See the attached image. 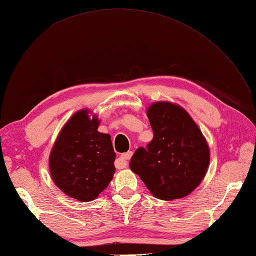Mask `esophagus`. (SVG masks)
I'll return each instance as SVG.
<instances>
[{
	"mask_svg": "<svg viewBox=\"0 0 256 256\" xmlns=\"http://www.w3.org/2000/svg\"><path fill=\"white\" fill-rule=\"evenodd\" d=\"M132 155H133V152L130 150V152H128V153H124V154L120 156V157H121V160H122V165H121L122 168L128 165V160L131 158Z\"/></svg>",
	"mask_w": 256,
	"mask_h": 256,
	"instance_id": "34e87169",
	"label": "esophagus"
}]
</instances>
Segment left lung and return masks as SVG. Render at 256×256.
Here are the masks:
<instances>
[{
    "label": "left lung",
    "mask_w": 256,
    "mask_h": 256,
    "mask_svg": "<svg viewBox=\"0 0 256 256\" xmlns=\"http://www.w3.org/2000/svg\"><path fill=\"white\" fill-rule=\"evenodd\" d=\"M154 138L130 160L156 198L174 200L189 194L202 180L209 148L202 133L182 108L156 102L148 110Z\"/></svg>",
    "instance_id": "left-lung-1"
}]
</instances>
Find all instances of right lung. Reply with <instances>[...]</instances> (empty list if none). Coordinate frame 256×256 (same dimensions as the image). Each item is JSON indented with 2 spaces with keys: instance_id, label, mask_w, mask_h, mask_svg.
Returning a JSON list of instances; mask_svg holds the SVG:
<instances>
[{
  "instance_id": "obj_1",
  "label": "right lung",
  "mask_w": 256,
  "mask_h": 256,
  "mask_svg": "<svg viewBox=\"0 0 256 256\" xmlns=\"http://www.w3.org/2000/svg\"><path fill=\"white\" fill-rule=\"evenodd\" d=\"M96 116L88 111L74 113L59 133L50 157L54 182L69 197L91 201L103 192L116 172L108 134L98 132Z\"/></svg>"
}]
</instances>
